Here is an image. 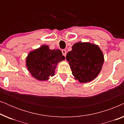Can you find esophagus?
I'll return each mask as SVG.
<instances>
[{
  "instance_id": "34e87169",
  "label": "esophagus",
  "mask_w": 124,
  "mask_h": 124,
  "mask_svg": "<svg viewBox=\"0 0 124 124\" xmlns=\"http://www.w3.org/2000/svg\"><path fill=\"white\" fill-rule=\"evenodd\" d=\"M62 55H63L64 56H65L66 55H67V51H66V50H62Z\"/></svg>"
}]
</instances>
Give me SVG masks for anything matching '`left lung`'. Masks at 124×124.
Instances as JSON below:
<instances>
[{
    "label": "left lung",
    "mask_w": 124,
    "mask_h": 124,
    "mask_svg": "<svg viewBox=\"0 0 124 124\" xmlns=\"http://www.w3.org/2000/svg\"><path fill=\"white\" fill-rule=\"evenodd\" d=\"M66 59L70 66L72 74L81 83L94 79L101 72L104 62L103 54L98 46L82 42L73 46Z\"/></svg>",
    "instance_id": "1"
}]
</instances>
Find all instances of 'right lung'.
Returning <instances> with one entry per match:
<instances>
[{"label":"right lung","instance_id":"add662e5","mask_svg":"<svg viewBox=\"0 0 124 124\" xmlns=\"http://www.w3.org/2000/svg\"><path fill=\"white\" fill-rule=\"evenodd\" d=\"M64 59L60 50H50L48 46L43 45L30 52L26 58V66L35 78L45 81L54 75L57 62Z\"/></svg>","mask_w":124,"mask_h":124}]
</instances>
